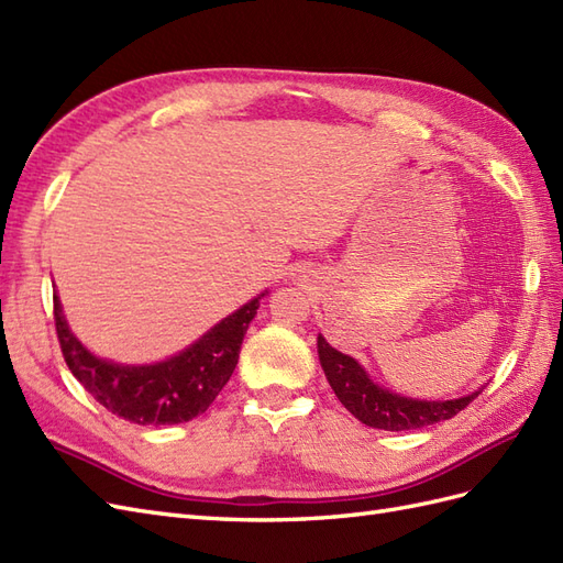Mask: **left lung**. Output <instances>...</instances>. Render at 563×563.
I'll list each match as a JSON object with an SVG mask.
<instances>
[{
  "label": "left lung",
  "instance_id": "left-lung-1",
  "mask_svg": "<svg viewBox=\"0 0 563 563\" xmlns=\"http://www.w3.org/2000/svg\"><path fill=\"white\" fill-rule=\"evenodd\" d=\"M317 353L336 398L343 402L347 412L372 429L409 431L431 427V423L460 415L481 393L476 390L457 400H412L374 384L367 372L362 369V364H357V360L339 353L336 347L327 343L324 336H317Z\"/></svg>",
  "mask_w": 563,
  "mask_h": 563
}]
</instances>
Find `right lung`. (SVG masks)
<instances>
[{
  "mask_svg": "<svg viewBox=\"0 0 563 563\" xmlns=\"http://www.w3.org/2000/svg\"><path fill=\"white\" fill-rule=\"evenodd\" d=\"M265 296L267 291L224 317L187 351L142 367L109 362L89 353L68 329L58 296H54V322L68 369L99 405L140 427H163L203 415L218 398L230 382L246 329Z\"/></svg>",
  "mask_w": 563,
  "mask_h": 563,
  "instance_id": "obj_1",
  "label": "right lung"
}]
</instances>
